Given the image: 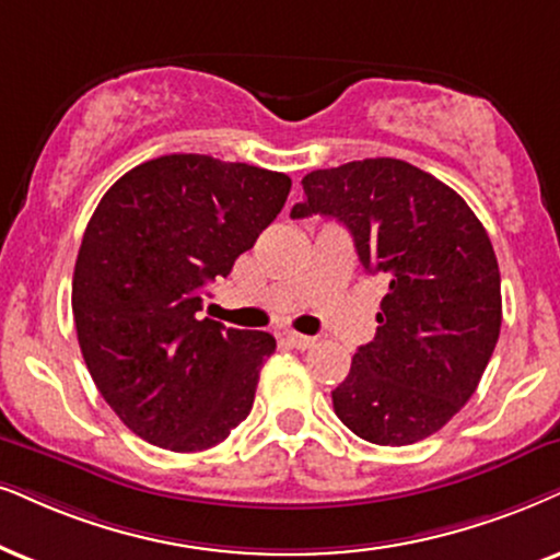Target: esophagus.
Returning a JSON list of instances; mask_svg holds the SVG:
<instances>
[{
    "mask_svg": "<svg viewBox=\"0 0 560 560\" xmlns=\"http://www.w3.org/2000/svg\"><path fill=\"white\" fill-rule=\"evenodd\" d=\"M284 338L294 346V349H300V351H307V349H313V346H315L313 336H302V332H294V330H287Z\"/></svg>",
    "mask_w": 560,
    "mask_h": 560,
    "instance_id": "1",
    "label": "esophagus"
}]
</instances>
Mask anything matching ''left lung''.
<instances>
[{"mask_svg": "<svg viewBox=\"0 0 560 560\" xmlns=\"http://www.w3.org/2000/svg\"><path fill=\"white\" fill-rule=\"evenodd\" d=\"M292 217L346 224L364 271L390 287L377 336L332 390L336 416L382 447L421 442L483 377L501 330V276L488 232L463 196L402 160L313 170Z\"/></svg>", "mask_w": 560, "mask_h": 560, "instance_id": "obj_1", "label": "left lung"}]
</instances>
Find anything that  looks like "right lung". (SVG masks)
<instances>
[{"instance_id": "1", "label": "right lung", "mask_w": 560, "mask_h": 560, "mask_svg": "<svg viewBox=\"0 0 560 560\" xmlns=\"http://www.w3.org/2000/svg\"><path fill=\"white\" fill-rule=\"evenodd\" d=\"M284 173L209 154L141 162L101 198L72 281L84 364L144 442L209 450L256 398L271 332L198 320L201 294L284 209Z\"/></svg>"}]
</instances>
